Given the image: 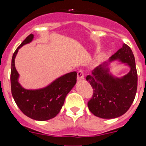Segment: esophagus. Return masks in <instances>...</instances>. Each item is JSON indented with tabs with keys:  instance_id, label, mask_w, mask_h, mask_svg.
<instances>
[{
	"instance_id": "34e87169",
	"label": "esophagus",
	"mask_w": 146,
	"mask_h": 146,
	"mask_svg": "<svg viewBox=\"0 0 146 146\" xmlns=\"http://www.w3.org/2000/svg\"><path fill=\"white\" fill-rule=\"evenodd\" d=\"M77 80H84V73L82 71H79L77 72Z\"/></svg>"
}]
</instances>
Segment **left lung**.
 Returning a JSON list of instances; mask_svg holds the SVG:
<instances>
[{"instance_id": "8db88e82", "label": "left lung", "mask_w": 146, "mask_h": 146, "mask_svg": "<svg viewBox=\"0 0 146 146\" xmlns=\"http://www.w3.org/2000/svg\"><path fill=\"white\" fill-rule=\"evenodd\" d=\"M118 60L130 67V72L118 78L109 72L110 63ZM94 89L93 97L88 103L89 110L96 116L111 119L121 116L129 109L137 88L135 59L131 48L123 44L121 49L86 77Z\"/></svg>"}]
</instances>
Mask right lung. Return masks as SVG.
<instances>
[{"instance_id": "obj_1", "label": "right lung", "mask_w": 146, "mask_h": 146, "mask_svg": "<svg viewBox=\"0 0 146 146\" xmlns=\"http://www.w3.org/2000/svg\"><path fill=\"white\" fill-rule=\"evenodd\" d=\"M34 35L30 34L14 52L11 59V94L18 108L26 116L36 121H47L58 114L66 96L75 86L77 72H72L60 76L50 84L38 89L24 88L19 82L20 74L15 68V58L23 46L33 41Z\"/></svg>"}]
</instances>
